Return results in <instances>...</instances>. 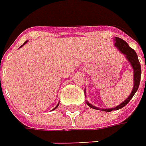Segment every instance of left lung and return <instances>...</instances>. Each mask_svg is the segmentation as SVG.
Segmentation results:
<instances>
[{"label": "left lung", "instance_id": "8db88e82", "mask_svg": "<svg viewBox=\"0 0 146 146\" xmlns=\"http://www.w3.org/2000/svg\"><path fill=\"white\" fill-rule=\"evenodd\" d=\"M114 45L118 48V50L125 56L126 59L128 60V62L130 63L131 66L133 69V88L132 90V92L130 94V96H128V98H126L122 103H120L119 105H118L117 107H115L114 108H98L93 105H91L88 102H86V103L88 104V107H90L91 108L94 109H97V110H101V111H104V112H111L113 110H118L122 108L123 107H125L127 103H128L131 99L133 97L134 94L137 92V90L139 88V82H140V77H141V66H140V63L139 61L137 53L135 52V50L133 49H132L128 44H127L125 41H124L123 39L119 38H114Z\"/></svg>", "mask_w": 146, "mask_h": 146}]
</instances>
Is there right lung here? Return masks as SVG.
Here are the masks:
<instances>
[{
    "label": "right lung",
    "mask_w": 146,
    "mask_h": 146,
    "mask_svg": "<svg viewBox=\"0 0 146 146\" xmlns=\"http://www.w3.org/2000/svg\"><path fill=\"white\" fill-rule=\"evenodd\" d=\"M27 41H26V42H25V43H24V44H26V43H27ZM24 44H23V45H24ZM58 106H57V107H56V108H54V109H56V108H58ZM54 109H53V110H54Z\"/></svg>",
    "instance_id": "1"
}]
</instances>
